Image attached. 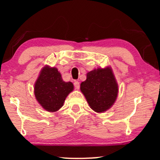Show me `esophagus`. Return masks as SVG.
<instances>
[{"label":"esophagus","mask_w":160,"mask_h":160,"mask_svg":"<svg viewBox=\"0 0 160 160\" xmlns=\"http://www.w3.org/2000/svg\"><path fill=\"white\" fill-rule=\"evenodd\" d=\"M74 87H75V88H76V89H79V87H80L79 82H77V81H76V82H74Z\"/></svg>","instance_id":"obj_1"}]
</instances>
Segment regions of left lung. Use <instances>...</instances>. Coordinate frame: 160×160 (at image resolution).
<instances>
[{"instance_id": "obj_1", "label": "left lung", "mask_w": 160, "mask_h": 160, "mask_svg": "<svg viewBox=\"0 0 160 160\" xmlns=\"http://www.w3.org/2000/svg\"><path fill=\"white\" fill-rule=\"evenodd\" d=\"M90 108L101 113L111 108L118 95V84L110 67L98 68L87 74L80 86Z\"/></svg>"}]
</instances>
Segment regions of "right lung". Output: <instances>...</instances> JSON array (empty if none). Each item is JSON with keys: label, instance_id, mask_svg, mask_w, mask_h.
<instances>
[{"label": "right lung", "instance_id": "right-lung-1", "mask_svg": "<svg viewBox=\"0 0 160 160\" xmlns=\"http://www.w3.org/2000/svg\"><path fill=\"white\" fill-rule=\"evenodd\" d=\"M73 90L72 82L62 80L56 68L45 66L35 83L34 93L39 104L49 112H55L63 106L65 98Z\"/></svg>", "mask_w": 160, "mask_h": 160}]
</instances>
